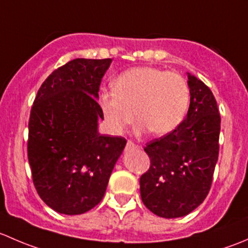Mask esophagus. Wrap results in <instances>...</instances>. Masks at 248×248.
I'll use <instances>...</instances> for the list:
<instances>
[{
    "instance_id": "34e87169",
    "label": "esophagus",
    "mask_w": 248,
    "mask_h": 248,
    "mask_svg": "<svg viewBox=\"0 0 248 248\" xmlns=\"http://www.w3.org/2000/svg\"><path fill=\"white\" fill-rule=\"evenodd\" d=\"M134 149H137V145L133 144L132 141H128L126 144V149H124V150H126L127 152H129V151H132V150H134Z\"/></svg>"
}]
</instances>
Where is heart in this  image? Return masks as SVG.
Wrapping results in <instances>:
<instances>
[{
  "label": "heart",
  "mask_w": 248,
  "mask_h": 248,
  "mask_svg": "<svg viewBox=\"0 0 248 248\" xmlns=\"http://www.w3.org/2000/svg\"><path fill=\"white\" fill-rule=\"evenodd\" d=\"M112 90L101 94L99 106L115 134L131 126L137 114L139 132L167 136L179 128L188 111V84L175 72L136 67L120 74Z\"/></svg>",
  "instance_id": "1"
}]
</instances>
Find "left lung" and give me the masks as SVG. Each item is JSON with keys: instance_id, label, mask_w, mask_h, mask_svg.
Listing matches in <instances>:
<instances>
[{"instance_id": "left-lung-1", "label": "left lung", "mask_w": 248, "mask_h": 248, "mask_svg": "<svg viewBox=\"0 0 248 248\" xmlns=\"http://www.w3.org/2000/svg\"><path fill=\"white\" fill-rule=\"evenodd\" d=\"M189 108L177 129L145 147L151 166L140 177L145 206L163 218L188 215L206 198L218 159L221 116L211 90L187 73Z\"/></svg>"}]
</instances>
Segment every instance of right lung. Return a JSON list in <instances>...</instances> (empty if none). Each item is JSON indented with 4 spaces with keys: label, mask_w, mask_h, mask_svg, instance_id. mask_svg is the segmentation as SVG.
Listing matches in <instances>:
<instances>
[{
    "label": "right lung",
    "mask_w": 248,
    "mask_h": 248,
    "mask_svg": "<svg viewBox=\"0 0 248 248\" xmlns=\"http://www.w3.org/2000/svg\"><path fill=\"white\" fill-rule=\"evenodd\" d=\"M111 59H76L38 90L29 122L27 155L37 193L63 215H80L103 199L126 139L98 132L102 78Z\"/></svg>",
    "instance_id": "obj_1"
}]
</instances>
